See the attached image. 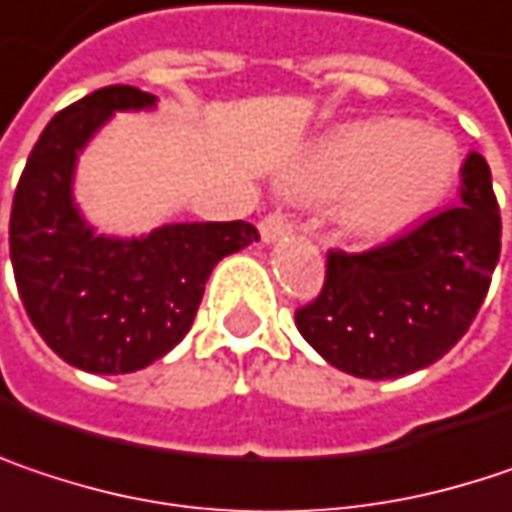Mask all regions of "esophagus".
I'll list each match as a JSON object with an SVG mask.
<instances>
[{"label":"esophagus","instance_id":"obj_1","mask_svg":"<svg viewBox=\"0 0 512 512\" xmlns=\"http://www.w3.org/2000/svg\"><path fill=\"white\" fill-rule=\"evenodd\" d=\"M293 228H296V225H293V222L287 219V213H281V210H275V213H269V216L260 219V237H263V243H275V240L293 234Z\"/></svg>","mask_w":512,"mask_h":512}]
</instances>
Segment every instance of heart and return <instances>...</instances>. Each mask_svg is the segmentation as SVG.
<instances>
[{
  "label": "heart",
  "instance_id": "b5f03b06",
  "mask_svg": "<svg viewBox=\"0 0 512 512\" xmlns=\"http://www.w3.org/2000/svg\"><path fill=\"white\" fill-rule=\"evenodd\" d=\"M457 149L437 128L360 119L331 131L287 178L304 199H337V222L357 240H387L440 205Z\"/></svg>",
  "mask_w": 512,
  "mask_h": 512
}]
</instances>
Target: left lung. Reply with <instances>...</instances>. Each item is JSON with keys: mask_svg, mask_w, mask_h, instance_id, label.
Masks as SVG:
<instances>
[{"mask_svg": "<svg viewBox=\"0 0 512 512\" xmlns=\"http://www.w3.org/2000/svg\"><path fill=\"white\" fill-rule=\"evenodd\" d=\"M501 255V213L487 161L460 169V205L369 252H328L322 293L296 328L354 378H401L437 363L469 331Z\"/></svg>", "mask_w": 512, "mask_h": 512, "instance_id": "obj_1", "label": "left lung"}]
</instances>
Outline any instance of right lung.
Wrapping results in <instances>:
<instances>
[{
  "label": "right lung",
  "mask_w": 512,
  "mask_h": 512,
  "mask_svg": "<svg viewBox=\"0 0 512 512\" xmlns=\"http://www.w3.org/2000/svg\"><path fill=\"white\" fill-rule=\"evenodd\" d=\"M155 96L102 87L55 114L34 143L11 208V263L46 346L93 375L137 372L190 331L205 281L225 255L260 240L252 222H175L146 237L96 234L72 199L78 152L117 111Z\"/></svg>",
  "instance_id": "add662e5"
}]
</instances>
